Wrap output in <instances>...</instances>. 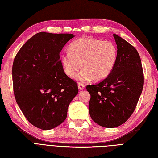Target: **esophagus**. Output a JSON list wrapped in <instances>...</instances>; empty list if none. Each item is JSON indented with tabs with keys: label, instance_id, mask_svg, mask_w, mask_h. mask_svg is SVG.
I'll return each instance as SVG.
<instances>
[{
	"label": "esophagus",
	"instance_id": "obj_1",
	"mask_svg": "<svg viewBox=\"0 0 158 158\" xmlns=\"http://www.w3.org/2000/svg\"><path fill=\"white\" fill-rule=\"evenodd\" d=\"M84 88H85V85L83 84V83H79L78 84V88L79 90H82V89H84Z\"/></svg>",
	"mask_w": 158,
	"mask_h": 158
}]
</instances>
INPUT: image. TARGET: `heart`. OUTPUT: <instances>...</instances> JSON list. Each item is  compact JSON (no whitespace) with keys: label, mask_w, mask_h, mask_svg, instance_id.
I'll list each match as a JSON object with an SVG mask.
<instances>
[{"label":"heart","mask_w":158,"mask_h":158,"mask_svg":"<svg viewBox=\"0 0 158 158\" xmlns=\"http://www.w3.org/2000/svg\"><path fill=\"white\" fill-rule=\"evenodd\" d=\"M118 49L112 42L92 37L82 38L70 44L69 52L61 55V61L64 72L70 77L76 75L79 81L92 79L100 81L112 72L118 60Z\"/></svg>","instance_id":"heart-1"}]
</instances>
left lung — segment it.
<instances>
[{"instance_id":"1","label":"left lung","mask_w":158,"mask_h":158,"mask_svg":"<svg viewBox=\"0 0 158 158\" xmlns=\"http://www.w3.org/2000/svg\"><path fill=\"white\" fill-rule=\"evenodd\" d=\"M118 60L110 75L86 87L90 94L89 113L100 126L114 128L129 119L135 110L144 85L141 60L136 49L114 34Z\"/></svg>"}]
</instances>
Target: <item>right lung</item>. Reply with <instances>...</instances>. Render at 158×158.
Returning a JSON list of instances; mask_svg holds the SVG:
<instances>
[{
  "mask_svg": "<svg viewBox=\"0 0 158 158\" xmlns=\"http://www.w3.org/2000/svg\"><path fill=\"white\" fill-rule=\"evenodd\" d=\"M73 34L40 32L25 42L12 67L15 101L31 124L53 129L66 118L78 94L77 83L64 73L60 53Z\"/></svg>",
  "mask_w": 158,
  "mask_h": 158,
  "instance_id": "right-lung-1",
  "label": "right lung"
}]
</instances>
